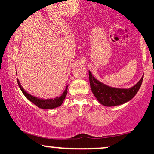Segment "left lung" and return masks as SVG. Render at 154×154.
I'll return each instance as SVG.
<instances>
[{
  "label": "left lung",
  "instance_id": "left-lung-1",
  "mask_svg": "<svg viewBox=\"0 0 154 154\" xmlns=\"http://www.w3.org/2000/svg\"><path fill=\"white\" fill-rule=\"evenodd\" d=\"M89 81L93 94L98 102L105 106H115L129 101L135 96L143 81V75L139 81L130 88H113L100 82L88 71Z\"/></svg>",
  "mask_w": 154,
  "mask_h": 154
}]
</instances>
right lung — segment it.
<instances>
[{"mask_svg": "<svg viewBox=\"0 0 154 154\" xmlns=\"http://www.w3.org/2000/svg\"><path fill=\"white\" fill-rule=\"evenodd\" d=\"M17 82L19 86V88H20L23 94H24V96L28 98L30 101H31L33 104H35V106L40 108V109H55V108L58 107V106H61V104L63 102L64 99H65L66 95H67V90H68V86L66 87L65 91L63 93L61 94V96L59 97H56L55 98H48V99H43V98H38L35 96H31V94H28L26 91L23 88V87L20 85V81H18V79H17Z\"/></svg>", "mask_w": 154, "mask_h": 154, "instance_id": "obj_1", "label": "right lung"}]
</instances>
